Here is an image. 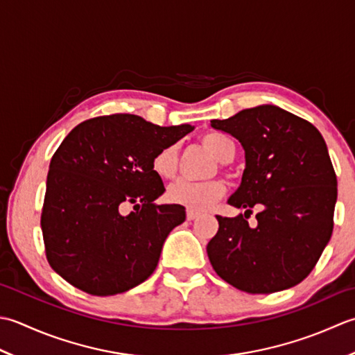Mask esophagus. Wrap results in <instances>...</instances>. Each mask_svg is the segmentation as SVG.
Masks as SVG:
<instances>
[{"label": "esophagus", "mask_w": 355, "mask_h": 355, "mask_svg": "<svg viewBox=\"0 0 355 355\" xmlns=\"http://www.w3.org/2000/svg\"><path fill=\"white\" fill-rule=\"evenodd\" d=\"M199 218V213L191 211V209H187V220H194Z\"/></svg>", "instance_id": "obj_1"}]
</instances>
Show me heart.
<instances>
[{"mask_svg": "<svg viewBox=\"0 0 355 355\" xmlns=\"http://www.w3.org/2000/svg\"><path fill=\"white\" fill-rule=\"evenodd\" d=\"M200 146L207 148L220 165L233 161L236 155L234 142L219 133H205L200 136ZM151 170L162 180H175L179 173V148L167 146L156 151L151 157ZM227 187L220 179H208L199 184L178 182L167 190V199L171 204L182 205L191 211H205L223 198Z\"/></svg>", "mask_w": 355, "mask_h": 355, "instance_id": "heart-1", "label": "heart"}]
</instances>
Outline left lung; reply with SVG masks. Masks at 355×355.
I'll return each mask as SVG.
<instances>
[{
	"label": "left lung",
	"mask_w": 355,
	"mask_h": 355,
	"mask_svg": "<svg viewBox=\"0 0 355 355\" xmlns=\"http://www.w3.org/2000/svg\"><path fill=\"white\" fill-rule=\"evenodd\" d=\"M211 127L242 144V184L228 204L237 218L216 216L207 252L227 284L270 294L300 284L314 270L334 228L337 178L327 144L311 122L276 105H259ZM259 206L258 227L246 219Z\"/></svg>",
	"instance_id": "left-lung-1"
}]
</instances>
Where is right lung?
Wrapping results in <instances>:
<instances>
[{
	"label": "right lung",
	"instance_id": "add662e5",
	"mask_svg": "<svg viewBox=\"0 0 355 355\" xmlns=\"http://www.w3.org/2000/svg\"><path fill=\"white\" fill-rule=\"evenodd\" d=\"M191 130L118 113L87 119L66 136L50 161L41 213L46 257L64 280L113 295L153 274L185 208L155 204L165 188L151 157ZM128 205L134 211L125 215Z\"/></svg>",
	"mask_w": 355,
	"mask_h": 355
}]
</instances>
